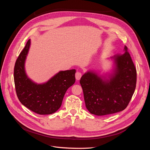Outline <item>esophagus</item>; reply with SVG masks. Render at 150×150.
Returning <instances> with one entry per match:
<instances>
[{
    "instance_id": "esophagus-1",
    "label": "esophagus",
    "mask_w": 150,
    "mask_h": 150,
    "mask_svg": "<svg viewBox=\"0 0 150 150\" xmlns=\"http://www.w3.org/2000/svg\"><path fill=\"white\" fill-rule=\"evenodd\" d=\"M82 73L80 72H76V74H75V78H76V80H79L80 78H81V76H82Z\"/></svg>"
}]
</instances>
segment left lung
<instances>
[{"mask_svg": "<svg viewBox=\"0 0 150 150\" xmlns=\"http://www.w3.org/2000/svg\"><path fill=\"white\" fill-rule=\"evenodd\" d=\"M123 54L113 57L116 68L109 81L93 72H87L81 79L84 101L88 110L104 116L123 110L129 103L137 83V70L127 47Z\"/></svg>", "mask_w": 150, "mask_h": 150, "instance_id": "left-lung-1", "label": "left lung"}]
</instances>
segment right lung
Segmentation results:
<instances>
[{"label":"right lung","instance_id":"right-lung-1","mask_svg":"<svg viewBox=\"0 0 150 150\" xmlns=\"http://www.w3.org/2000/svg\"><path fill=\"white\" fill-rule=\"evenodd\" d=\"M30 40L17 58L14 67V82L17 97L24 105L38 115H51L62 105L67 90L75 83V69L60 71L47 82L37 84L28 78L24 64Z\"/></svg>","mask_w":150,"mask_h":150}]
</instances>
